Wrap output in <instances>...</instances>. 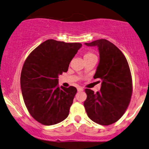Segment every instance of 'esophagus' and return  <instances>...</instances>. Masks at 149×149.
<instances>
[{"mask_svg": "<svg viewBox=\"0 0 149 149\" xmlns=\"http://www.w3.org/2000/svg\"><path fill=\"white\" fill-rule=\"evenodd\" d=\"M83 88H82V87H78V92H81V91H83Z\"/></svg>", "mask_w": 149, "mask_h": 149, "instance_id": "1", "label": "esophagus"}]
</instances>
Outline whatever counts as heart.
<instances>
[{
	"label": "heart",
	"mask_w": 149,
	"mask_h": 149,
	"mask_svg": "<svg viewBox=\"0 0 149 149\" xmlns=\"http://www.w3.org/2000/svg\"><path fill=\"white\" fill-rule=\"evenodd\" d=\"M92 57H96V56H95V54H94V53H92V52H85L84 54V59H88V58H90Z\"/></svg>",
	"instance_id": "1"
}]
</instances>
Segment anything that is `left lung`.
Returning <instances> with one entry per match:
<instances>
[{
	"mask_svg": "<svg viewBox=\"0 0 149 149\" xmlns=\"http://www.w3.org/2000/svg\"><path fill=\"white\" fill-rule=\"evenodd\" d=\"M85 44L98 47L100 59L94 78L102 80L101 90L97 93L85 90V111L95 123L109 125L122 117L130 102L132 79L129 64L123 53L106 39Z\"/></svg>",
	"mask_w": 149,
	"mask_h": 149,
	"instance_id": "left-lung-1",
	"label": "left lung"
}]
</instances>
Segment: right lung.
Masks as SVG:
<instances>
[{"label":"right lung","instance_id":"right-lung-1","mask_svg":"<svg viewBox=\"0 0 149 149\" xmlns=\"http://www.w3.org/2000/svg\"><path fill=\"white\" fill-rule=\"evenodd\" d=\"M81 46L49 39L26 59L20 78L22 96L31 116L42 125L57 124L69 116L77 89L59 88L58 76L68 71Z\"/></svg>","mask_w":149,"mask_h":149}]
</instances>
